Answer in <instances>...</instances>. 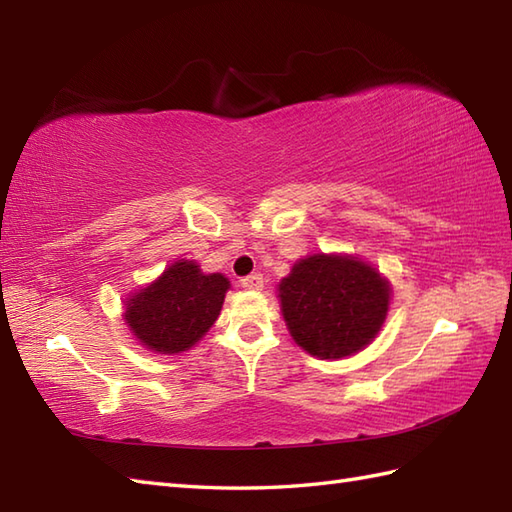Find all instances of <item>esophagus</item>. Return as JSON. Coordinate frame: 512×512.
I'll return each instance as SVG.
<instances>
[{
  "instance_id": "1",
  "label": "esophagus",
  "mask_w": 512,
  "mask_h": 512,
  "mask_svg": "<svg viewBox=\"0 0 512 512\" xmlns=\"http://www.w3.org/2000/svg\"><path fill=\"white\" fill-rule=\"evenodd\" d=\"M242 286H244L246 290H262V288H264V277L259 275V273L248 275V277L242 279Z\"/></svg>"
}]
</instances>
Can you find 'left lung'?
Here are the masks:
<instances>
[{
  "label": "left lung",
  "mask_w": 512,
  "mask_h": 512,
  "mask_svg": "<svg viewBox=\"0 0 512 512\" xmlns=\"http://www.w3.org/2000/svg\"><path fill=\"white\" fill-rule=\"evenodd\" d=\"M389 281L352 255H310L281 279L290 336L317 358H343L376 339L389 310Z\"/></svg>",
  "instance_id": "left-lung-1"
}]
</instances>
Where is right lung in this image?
Masks as SVG:
<instances>
[{
	"mask_svg": "<svg viewBox=\"0 0 512 512\" xmlns=\"http://www.w3.org/2000/svg\"><path fill=\"white\" fill-rule=\"evenodd\" d=\"M222 273L204 275L189 259H178L165 273L125 301V323L140 345L158 354H178L198 343L220 317L226 290Z\"/></svg>",
	"mask_w": 512,
	"mask_h": 512,
	"instance_id": "obj_1",
	"label": "right lung"
}]
</instances>
